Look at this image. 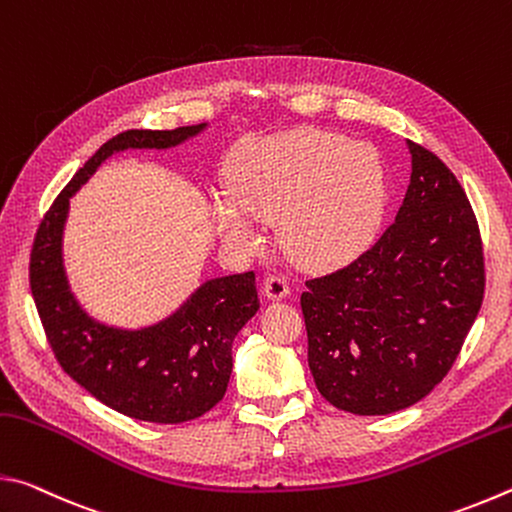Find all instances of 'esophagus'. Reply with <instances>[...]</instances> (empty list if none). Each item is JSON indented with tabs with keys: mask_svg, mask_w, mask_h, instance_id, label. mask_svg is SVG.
Returning a JSON list of instances; mask_svg holds the SVG:
<instances>
[{
	"mask_svg": "<svg viewBox=\"0 0 512 512\" xmlns=\"http://www.w3.org/2000/svg\"><path fill=\"white\" fill-rule=\"evenodd\" d=\"M264 296L268 298V300H284L289 296V284H287V280H284V277H280V275H271V277H266V282H264Z\"/></svg>",
	"mask_w": 512,
	"mask_h": 512,
	"instance_id": "1",
	"label": "esophagus"
}]
</instances>
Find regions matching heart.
<instances>
[{"mask_svg":"<svg viewBox=\"0 0 512 512\" xmlns=\"http://www.w3.org/2000/svg\"><path fill=\"white\" fill-rule=\"evenodd\" d=\"M388 173L375 146L302 128L248 142L230 167V192L210 219L230 248L257 253L262 221L280 225L284 253L309 268L361 255L384 223Z\"/></svg>","mask_w":512,"mask_h":512,"instance_id":"heart-1","label":"heart"}]
</instances>
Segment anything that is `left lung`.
I'll list each match as a JSON object with an SVG mask.
<instances>
[{
	"instance_id": "8db88e82",
	"label": "left lung",
	"mask_w": 512,
	"mask_h": 512,
	"mask_svg": "<svg viewBox=\"0 0 512 512\" xmlns=\"http://www.w3.org/2000/svg\"><path fill=\"white\" fill-rule=\"evenodd\" d=\"M395 223L300 296L309 370L336 409L388 415L427 397L454 366L483 302L479 225L463 187L415 142Z\"/></svg>"
}]
</instances>
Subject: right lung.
<instances>
[{
  "label": "right lung",
  "instance_id": "add662e5",
  "mask_svg": "<svg viewBox=\"0 0 512 512\" xmlns=\"http://www.w3.org/2000/svg\"><path fill=\"white\" fill-rule=\"evenodd\" d=\"M205 128L112 137L60 192L33 244L31 293L58 363L92 397L135 420L178 424L201 418L221 402L232 372V341L259 309L255 273L205 280L176 311L151 325H108L81 305L69 284L63 257L69 201L115 153L167 151Z\"/></svg>",
  "mask_w": 512,
  "mask_h": 512
}]
</instances>
